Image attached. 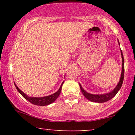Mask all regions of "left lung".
Segmentation results:
<instances>
[{
	"label": "left lung",
	"instance_id": "left-lung-1",
	"mask_svg": "<svg viewBox=\"0 0 135 135\" xmlns=\"http://www.w3.org/2000/svg\"><path fill=\"white\" fill-rule=\"evenodd\" d=\"M118 43H119V45H120V43L119 40H117ZM120 52H121V56L122 59V73H121V75L120 78V80L119 83H118L117 85L115 86V87L114 88L112 91H110L108 93H104V94H98V95H97V94H91L89 93L88 92H86L85 90L83 87L81 85L80 83H79V86H80V90L82 91V93L83 95H84V97L86 98V99H88V100L90 101H93V102L95 103H104L106 102L110 99H111L112 98H114L116 95V94L118 93V91H119V90L120 89L122 85L123 81V78H124V59H123V56L122 51L121 49Z\"/></svg>",
	"mask_w": 135,
	"mask_h": 135
}]
</instances>
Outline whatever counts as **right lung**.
Listing matches in <instances>:
<instances>
[{"mask_svg":"<svg viewBox=\"0 0 135 135\" xmlns=\"http://www.w3.org/2000/svg\"><path fill=\"white\" fill-rule=\"evenodd\" d=\"M64 81L62 82V83L61 85L60 88L56 92H55V93L52 94V95L46 96V97H31L27 96L26 94L24 93L23 91H22L19 88L16 86L15 83H14L15 85L16 89L19 93L21 94V95L23 96V97L25 98L26 99L27 101H28L29 102L32 103L33 104L37 105V106H47V105H49L51 103L54 102V101L56 100V99L58 98L59 95H60L61 91V88L62 86V84H63Z\"/></svg>","mask_w":135,"mask_h":135,"instance_id":"add662e5","label":"right lung"}]
</instances>
